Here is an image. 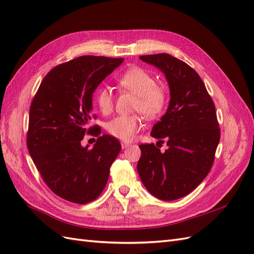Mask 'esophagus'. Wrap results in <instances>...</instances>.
Segmentation results:
<instances>
[{"mask_svg": "<svg viewBox=\"0 0 254 254\" xmlns=\"http://www.w3.org/2000/svg\"><path fill=\"white\" fill-rule=\"evenodd\" d=\"M121 145H122V148L124 149V148H127L130 144H129L128 142H122V143H121Z\"/></svg>", "mask_w": 254, "mask_h": 254, "instance_id": "34e87169", "label": "esophagus"}]
</instances>
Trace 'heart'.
Instances as JSON below:
<instances>
[{
  "instance_id": "b5f03b06",
  "label": "heart",
  "mask_w": 254,
  "mask_h": 254,
  "mask_svg": "<svg viewBox=\"0 0 254 254\" xmlns=\"http://www.w3.org/2000/svg\"><path fill=\"white\" fill-rule=\"evenodd\" d=\"M119 84L137 96L134 111L146 119L153 120L163 113L167 105L166 90L157 86L156 78L142 67H131L119 78ZM96 104L104 114L113 109V94L109 87H102L96 92ZM141 128V120L136 115H119L107 124V131L122 141H130Z\"/></svg>"
}]
</instances>
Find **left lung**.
Segmentation results:
<instances>
[{"label":"left lung","mask_w":254,"mask_h":254,"mask_svg":"<svg viewBox=\"0 0 254 254\" xmlns=\"http://www.w3.org/2000/svg\"><path fill=\"white\" fill-rule=\"evenodd\" d=\"M158 67L170 87V105L150 135L166 141L161 152L155 144H142L136 168L149 193L171 201L187 196L209 174L220 139L215 105L194 68L170 54L140 56Z\"/></svg>","instance_id":"1"}]
</instances>
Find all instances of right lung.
<instances>
[{
    "mask_svg": "<svg viewBox=\"0 0 254 254\" xmlns=\"http://www.w3.org/2000/svg\"><path fill=\"white\" fill-rule=\"evenodd\" d=\"M123 61L81 56L59 64L43 78L30 105L29 155L48 187L67 201L84 204L95 200L122 149L108 134L99 136L91 149L89 145L83 147L81 140L91 120L94 91Z\"/></svg>",
    "mask_w": 254,
    "mask_h": 254,
    "instance_id": "right-lung-1",
    "label": "right lung"
}]
</instances>
